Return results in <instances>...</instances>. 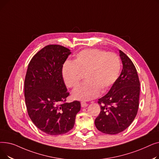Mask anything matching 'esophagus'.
I'll return each mask as SVG.
<instances>
[{
	"label": "esophagus",
	"mask_w": 159,
	"mask_h": 159,
	"mask_svg": "<svg viewBox=\"0 0 159 159\" xmlns=\"http://www.w3.org/2000/svg\"><path fill=\"white\" fill-rule=\"evenodd\" d=\"M81 106L82 107H86V106H88V103H86V102H81Z\"/></svg>",
	"instance_id": "obj_1"
}]
</instances>
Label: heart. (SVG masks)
I'll return each mask as SVG.
<instances>
[{"instance_id": "heart-1", "label": "heart", "mask_w": 159, "mask_h": 159, "mask_svg": "<svg viewBox=\"0 0 159 159\" xmlns=\"http://www.w3.org/2000/svg\"><path fill=\"white\" fill-rule=\"evenodd\" d=\"M121 68L119 57L98 49L80 52L73 62H66L62 74L66 86L75 88L85 75L86 81L73 91V97L80 101H89L100 92L105 93L117 80Z\"/></svg>"}]
</instances>
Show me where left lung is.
<instances>
[{
	"instance_id": "8db88e82",
	"label": "left lung",
	"mask_w": 159,
	"mask_h": 159,
	"mask_svg": "<svg viewBox=\"0 0 159 159\" xmlns=\"http://www.w3.org/2000/svg\"><path fill=\"white\" fill-rule=\"evenodd\" d=\"M123 68L120 76L106 95L98 99L101 113L95 120L97 129L117 134L128 128L137 114L140 81L130 58L119 50Z\"/></svg>"
}]
</instances>
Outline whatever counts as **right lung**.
<instances>
[{
    "label": "right lung",
    "mask_w": 159,
    "mask_h": 159,
    "mask_svg": "<svg viewBox=\"0 0 159 159\" xmlns=\"http://www.w3.org/2000/svg\"><path fill=\"white\" fill-rule=\"evenodd\" d=\"M70 50L48 45L31 58L24 80V97L30 118L40 131L50 135L66 133L74 126L80 103L66 102L67 91L62 70Z\"/></svg>",
    "instance_id": "1"
}]
</instances>
